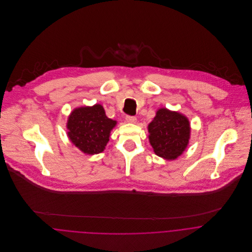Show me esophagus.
Segmentation results:
<instances>
[{"label": "esophagus", "mask_w": 252, "mask_h": 252, "mask_svg": "<svg viewBox=\"0 0 252 252\" xmlns=\"http://www.w3.org/2000/svg\"><path fill=\"white\" fill-rule=\"evenodd\" d=\"M126 121L129 122V123H135L137 121V117L132 116V115H127L126 116Z\"/></svg>", "instance_id": "1"}]
</instances>
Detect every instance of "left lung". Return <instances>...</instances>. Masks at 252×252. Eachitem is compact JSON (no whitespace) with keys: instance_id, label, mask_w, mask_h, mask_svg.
Returning <instances> with one entry per match:
<instances>
[{"instance_id":"1","label":"left lung","mask_w":252,"mask_h":252,"mask_svg":"<svg viewBox=\"0 0 252 252\" xmlns=\"http://www.w3.org/2000/svg\"><path fill=\"white\" fill-rule=\"evenodd\" d=\"M149 143L156 155L176 159L186 148L190 137L188 119L180 112L160 108L148 125Z\"/></svg>"}]
</instances>
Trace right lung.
Masks as SVG:
<instances>
[{
  "instance_id": "1",
  "label": "right lung",
  "mask_w": 252,
  "mask_h": 252,
  "mask_svg": "<svg viewBox=\"0 0 252 252\" xmlns=\"http://www.w3.org/2000/svg\"><path fill=\"white\" fill-rule=\"evenodd\" d=\"M115 124L101 105L75 108L68 119V136L82 152L98 154L105 149Z\"/></svg>"
}]
</instances>
